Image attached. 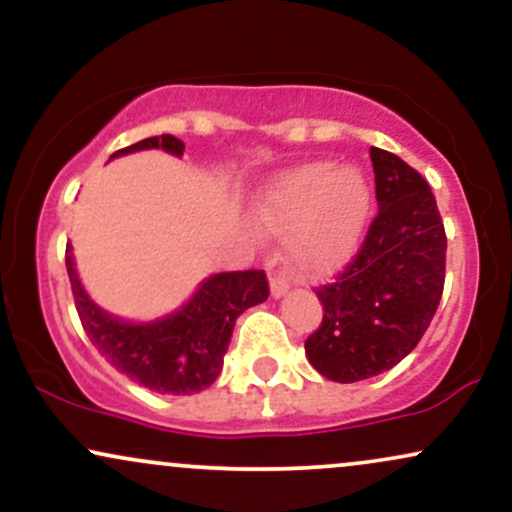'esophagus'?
<instances>
[{
  "instance_id": "1",
  "label": "esophagus",
  "mask_w": 512,
  "mask_h": 512,
  "mask_svg": "<svg viewBox=\"0 0 512 512\" xmlns=\"http://www.w3.org/2000/svg\"><path fill=\"white\" fill-rule=\"evenodd\" d=\"M269 291H272L274 298H281L286 291H289V279L281 274H274L272 279H269Z\"/></svg>"
}]
</instances>
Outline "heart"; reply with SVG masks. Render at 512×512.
I'll return each instance as SVG.
<instances>
[{
  "mask_svg": "<svg viewBox=\"0 0 512 512\" xmlns=\"http://www.w3.org/2000/svg\"><path fill=\"white\" fill-rule=\"evenodd\" d=\"M260 223L289 233V252L308 272H332L354 255L370 216L368 182L356 168L305 163L279 175L260 204Z\"/></svg>",
  "mask_w": 512,
  "mask_h": 512,
  "instance_id": "heart-1",
  "label": "heart"
}]
</instances>
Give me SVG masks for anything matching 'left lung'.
<instances>
[{
    "instance_id": "8db88e82",
    "label": "left lung",
    "mask_w": 512,
    "mask_h": 512,
    "mask_svg": "<svg viewBox=\"0 0 512 512\" xmlns=\"http://www.w3.org/2000/svg\"><path fill=\"white\" fill-rule=\"evenodd\" d=\"M378 214L332 284L315 289L320 327L305 339L313 368L358 383L397 366L436 315L445 284L443 219L428 182L390 151L370 146Z\"/></svg>"
}]
</instances>
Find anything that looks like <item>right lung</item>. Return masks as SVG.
I'll return each mask as SVG.
<instances>
[{"mask_svg":"<svg viewBox=\"0 0 512 512\" xmlns=\"http://www.w3.org/2000/svg\"><path fill=\"white\" fill-rule=\"evenodd\" d=\"M142 149H163L182 156L185 144L173 134L149 137L115 151V156ZM67 274L72 284L76 313L86 337L105 361L134 383L163 395H195L219 378L233 325L238 315L264 303L269 296L267 274L262 269L221 272L202 281L195 296L180 310L161 320L125 322L98 308L81 286L74 269L72 245H67Z\"/></svg>","mask_w":512,"mask_h":512,"instance_id":"1","label":"right lung"}]
</instances>
